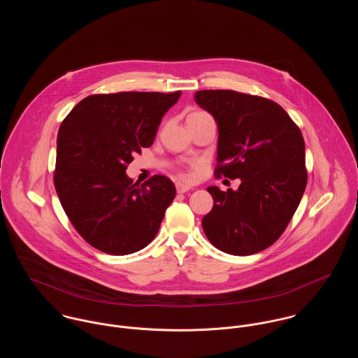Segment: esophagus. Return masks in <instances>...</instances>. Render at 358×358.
Masks as SVG:
<instances>
[{
    "mask_svg": "<svg viewBox=\"0 0 358 358\" xmlns=\"http://www.w3.org/2000/svg\"><path fill=\"white\" fill-rule=\"evenodd\" d=\"M190 189H192V187L187 186V185H185V183H180V182L176 183V192H178V193H186V192H189Z\"/></svg>",
    "mask_w": 358,
    "mask_h": 358,
    "instance_id": "1",
    "label": "esophagus"
}]
</instances>
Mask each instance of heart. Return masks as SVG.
<instances>
[{
  "label": "heart",
  "instance_id": "1",
  "mask_svg": "<svg viewBox=\"0 0 358 358\" xmlns=\"http://www.w3.org/2000/svg\"><path fill=\"white\" fill-rule=\"evenodd\" d=\"M197 113H201V111H197Z\"/></svg>",
  "mask_w": 358,
  "mask_h": 358
}]
</instances>
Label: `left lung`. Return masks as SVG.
Masks as SVG:
<instances>
[{
  "instance_id": "1",
  "label": "left lung",
  "mask_w": 358,
  "mask_h": 358,
  "mask_svg": "<svg viewBox=\"0 0 358 358\" xmlns=\"http://www.w3.org/2000/svg\"><path fill=\"white\" fill-rule=\"evenodd\" d=\"M194 99L217 124L215 176L241 179L236 192L206 189L213 206L203 217L205 236L230 255L260 252L280 238L305 193L302 132L270 99L229 90L199 91Z\"/></svg>"
}]
</instances>
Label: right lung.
<instances>
[{
	"mask_svg": "<svg viewBox=\"0 0 358 358\" xmlns=\"http://www.w3.org/2000/svg\"><path fill=\"white\" fill-rule=\"evenodd\" d=\"M180 91L91 95L57 134L55 189L78 234L110 255H129L153 241L176 189L154 175L143 185L125 173L134 154L150 148Z\"/></svg>",
	"mask_w": 358,
	"mask_h": 358,
	"instance_id": "obj_1",
	"label": "right lung"
}]
</instances>
